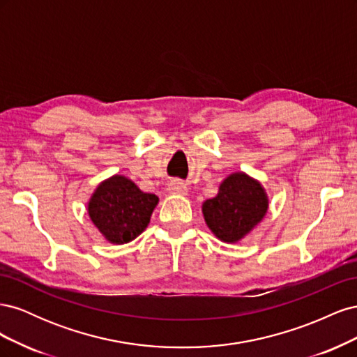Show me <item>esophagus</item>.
<instances>
[{
  "label": "esophagus",
  "mask_w": 357,
  "mask_h": 357,
  "mask_svg": "<svg viewBox=\"0 0 357 357\" xmlns=\"http://www.w3.org/2000/svg\"><path fill=\"white\" fill-rule=\"evenodd\" d=\"M168 192L172 193V195H185L188 192V186L180 180H171L168 183Z\"/></svg>",
  "instance_id": "obj_1"
}]
</instances>
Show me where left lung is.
I'll list each match as a JSON object with an SVG mask.
<instances>
[{
	"label": "left lung",
	"mask_w": 357,
	"mask_h": 357,
	"mask_svg": "<svg viewBox=\"0 0 357 357\" xmlns=\"http://www.w3.org/2000/svg\"><path fill=\"white\" fill-rule=\"evenodd\" d=\"M268 198L261 183L244 172H234L219 193L202 204L204 219L211 232L225 243H236L264 219Z\"/></svg>",
	"instance_id": "left-lung-1"
}]
</instances>
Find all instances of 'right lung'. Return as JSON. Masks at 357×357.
<instances>
[{
    "instance_id": "obj_1",
    "label": "right lung",
    "mask_w": 357,
    "mask_h": 357,
    "mask_svg": "<svg viewBox=\"0 0 357 357\" xmlns=\"http://www.w3.org/2000/svg\"><path fill=\"white\" fill-rule=\"evenodd\" d=\"M158 201L156 195L139 190L129 178L113 176L96 188L88 211L107 241L125 244L147 228Z\"/></svg>"
}]
</instances>
